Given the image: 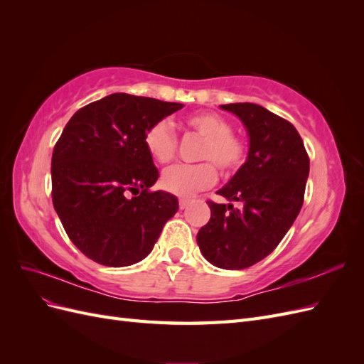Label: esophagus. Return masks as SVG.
I'll list each match as a JSON object with an SVG mask.
<instances>
[{
	"mask_svg": "<svg viewBox=\"0 0 364 364\" xmlns=\"http://www.w3.org/2000/svg\"><path fill=\"white\" fill-rule=\"evenodd\" d=\"M188 203H190L188 199H181V200H179V208H181V209H185L186 206H188Z\"/></svg>",
	"mask_w": 364,
	"mask_h": 364,
	"instance_id": "1",
	"label": "esophagus"
}]
</instances>
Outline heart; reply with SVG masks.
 I'll return each mask as SVG.
<instances>
[{
    "mask_svg": "<svg viewBox=\"0 0 364 364\" xmlns=\"http://www.w3.org/2000/svg\"><path fill=\"white\" fill-rule=\"evenodd\" d=\"M183 124L203 138L197 159L209 162L173 165L162 173L161 185L174 196L190 197L215 182L217 171L211 161L223 174L235 173L246 159V146L232 135V124L215 112L193 114L183 119ZM144 144L153 159L167 164L176 155L178 139L168 121L161 119L147 129Z\"/></svg>",
    "mask_w": 364,
    "mask_h": 364,
    "instance_id": "b5f03b06",
    "label": "heart"
}]
</instances>
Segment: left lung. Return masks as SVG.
<instances>
[{
  "label": "left lung",
  "mask_w": 364,
  "mask_h": 364,
  "mask_svg": "<svg viewBox=\"0 0 364 364\" xmlns=\"http://www.w3.org/2000/svg\"><path fill=\"white\" fill-rule=\"evenodd\" d=\"M240 118L249 135L247 159L220 194L206 202L211 218L197 234L202 255L215 267L241 270L274 250L304 203L310 173L304 141L287 119L255 103L220 106Z\"/></svg>",
  "instance_id": "left-lung-1"
}]
</instances>
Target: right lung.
<instances>
[{
	"label": "right lung",
	"instance_id": "add662e5",
	"mask_svg": "<svg viewBox=\"0 0 364 364\" xmlns=\"http://www.w3.org/2000/svg\"><path fill=\"white\" fill-rule=\"evenodd\" d=\"M183 105L124 92L79 109L51 158L53 205L74 246L107 267L144 259L178 213L176 196L149 191L159 178L147 129Z\"/></svg>",
	"mask_w": 364,
	"mask_h": 364
}]
</instances>
